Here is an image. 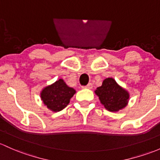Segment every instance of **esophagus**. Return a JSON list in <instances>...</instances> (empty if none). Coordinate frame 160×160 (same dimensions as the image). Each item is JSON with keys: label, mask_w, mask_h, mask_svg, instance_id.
<instances>
[{"label": "esophagus", "mask_w": 160, "mask_h": 160, "mask_svg": "<svg viewBox=\"0 0 160 160\" xmlns=\"http://www.w3.org/2000/svg\"><path fill=\"white\" fill-rule=\"evenodd\" d=\"M82 88H87V89H91L92 88V83H89L88 85H86V86H82Z\"/></svg>", "instance_id": "1"}]
</instances>
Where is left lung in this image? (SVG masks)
Listing matches in <instances>:
<instances>
[{
    "mask_svg": "<svg viewBox=\"0 0 160 160\" xmlns=\"http://www.w3.org/2000/svg\"><path fill=\"white\" fill-rule=\"evenodd\" d=\"M94 93L108 111L117 112L128 105L130 94L120 86L114 78H105L101 86L97 88Z\"/></svg>",
    "mask_w": 160,
    "mask_h": 160,
    "instance_id": "obj_1",
    "label": "left lung"
}]
</instances>
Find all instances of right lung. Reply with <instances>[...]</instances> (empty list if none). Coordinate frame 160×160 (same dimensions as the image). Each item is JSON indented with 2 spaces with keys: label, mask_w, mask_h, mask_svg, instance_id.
Segmentation results:
<instances>
[{
  "label": "right lung",
  "mask_w": 160,
  "mask_h": 160,
  "mask_svg": "<svg viewBox=\"0 0 160 160\" xmlns=\"http://www.w3.org/2000/svg\"><path fill=\"white\" fill-rule=\"evenodd\" d=\"M75 92V89L68 87L64 80L59 78L52 85L42 88L40 98L48 109L53 112H58L69 104L70 99Z\"/></svg>",
  "instance_id": "right-lung-1"
}]
</instances>
